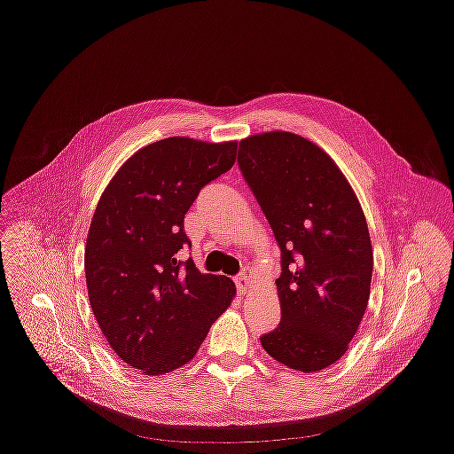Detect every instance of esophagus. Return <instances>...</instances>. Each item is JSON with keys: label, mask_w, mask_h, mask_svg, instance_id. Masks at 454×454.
<instances>
[{"label": "esophagus", "mask_w": 454, "mask_h": 454, "mask_svg": "<svg viewBox=\"0 0 454 454\" xmlns=\"http://www.w3.org/2000/svg\"><path fill=\"white\" fill-rule=\"evenodd\" d=\"M235 285H237V290H239V294L240 295H246V294H249L251 292V278L249 276H239L237 279H235Z\"/></svg>", "instance_id": "esophagus-1"}]
</instances>
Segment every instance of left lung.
<instances>
[{
	"label": "left lung",
	"instance_id": "obj_1",
	"mask_svg": "<svg viewBox=\"0 0 454 454\" xmlns=\"http://www.w3.org/2000/svg\"><path fill=\"white\" fill-rule=\"evenodd\" d=\"M239 168L281 249V321L260 342L294 371H323L344 356L369 303L372 246L360 201L326 151L290 131L242 138Z\"/></svg>",
	"mask_w": 454,
	"mask_h": 454
}]
</instances>
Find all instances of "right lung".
<instances>
[{"label":"right lung","instance_id":"obj_1","mask_svg":"<svg viewBox=\"0 0 454 454\" xmlns=\"http://www.w3.org/2000/svg\"><path fill=\"white\" fill-rule=\"evenodd\" d=\"M235 159L237 140L162 138L133 153L98 201L85 246L90 309L115 355L142 374L191 362L235 297L230 278L176 258L191 246L187 210Z\"/></svg>","mask_w":454,"mask_h":454}]
</instances>
